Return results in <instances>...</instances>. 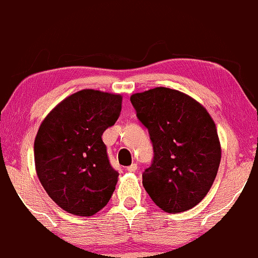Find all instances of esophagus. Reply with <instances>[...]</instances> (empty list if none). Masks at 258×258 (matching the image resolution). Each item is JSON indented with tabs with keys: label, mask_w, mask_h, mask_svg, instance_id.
<instances>
[{
	"label": "esophagus",
	"mask_w": 258,
	"mask_h": 258,
	"mask_svg": "<svg viewBox=\"0 0 258 258\" xmlns=\"http://www.w3.org/2000/svg\"><path fill=\"white\" fill-rule=\"evenodd\" d=\"M126 170H128L129 172H137V171H138V165H137V163H132V165L126 167Z\"/></svg>",
	"instance_id": "34e87169"
}]
</instances>
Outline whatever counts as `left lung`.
<instances>
[{"instance_id":"8db88e82","label":"left lung","mask_w":258,"mask_h":258,"mask_svg":"<svg viewBox=\"0 0 258 258\" xmlns=\"http://www.w3.org/2000/svg\"><path fill=\"white\" fill-rule=\"evenodd\" d=\"M154 150L143 185L157 207L179 213L209 192L221 159L217 128L207 109L189 96L156 87L130 97Z\"/></svg>"}]
</instances>
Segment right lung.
I'll return each mask as SVG.
<instances>
[{
    "mask_svg": "<svg viewBox=\"0 0 258 258\" xmlns=\"http://www.w3.org/2000/svg\"><path fill=\"white\" fill-rule=\"evenodd\" d=\"M120 109V95L82 90L41 123L34 141L35 170L49 197L66 212L91 217L109 202L119 173L102 135L114 125Z\"/></svg>",
    "mask_w": 258,
    "mask_h": 258,
    "instance_id": "right-lung-1",
    "label": "right lung"
}]
</instances>
